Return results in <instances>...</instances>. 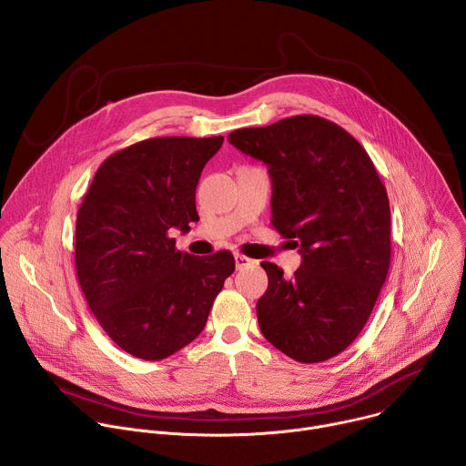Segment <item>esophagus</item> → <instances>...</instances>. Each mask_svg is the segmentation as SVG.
Returning a JSON list of instances; mask_svg holds the SVG:
<instances>
[{"label": "esophagus", "mask_w": 466, "mask_h": 466, "mask_svg": "<svg viewBox=\"0 0 466 466\" xmlns=\"http://www.w3.org/2000/svg\"><path fill=\"white\" fill-rule=\"evenodd\" d=\"M234 259H236V268L238 269H243V268H247V265L254 263V259H250V258H247L245 254H239V252L234 254Z\"/></svg>", "instance_id": "1"}]
</instances>
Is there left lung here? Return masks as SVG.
Returning a JSON list of instances; mask_svg holds the SVG:
<instances>
[{
  "label": "left lung",
  "mask_w": 466,
  "mask_h": 466,
  "mask_svg": "<svg viewBox=\"0 0 466 466\" xmlns=\"http://www.w3.org/2000/svg\"><path fill=\"white\" fill-rule=\"evenodd\" d=\"M228 142L268 164L273 228L300 247L291 279L261 261L269 286L256 315L263 338L300 363L341 354L360 336L390 265L387 189L349 132L302 114L238 128Z\"/></svg>",
  "instance_id": "left-lung-1"
}]
</instances>
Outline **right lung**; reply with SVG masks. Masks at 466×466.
<instances>
[{"mask_svg":"<svg viewBox=\"0 0 466 466\" xmlns=\"http://www.w3.org/2000/svg\"><path fill=\"white\" fill-rule=\"evenodd\" d=\"M223 137H164L110 155L96 171L76 223L85 299L127 354L158 361L201 334L234 273L232 252L177 250L171 230L198 221L195 187Z\"/></svg>","mask_w":466,"mask_h":466,"instance_id":"right-lung-1","label":"right lung"}]
</instances>
